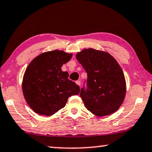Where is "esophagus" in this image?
Returning a JSON list of instances; mask_svg holds the SVG:
<instances>
[{
	"label": "esophagus",
	"instance_id": "obj_1",
	"mask_svg": "<svg viewBox=\"0 0 152 152\" xmlns=\"http://www.w3.org/2000/svg\"><path fill=\"white\" fill-rule=\"evenodd\" d=\"M76 84L77 85H78V86H80L81 85V81H79V80H78V81H76Z\"/></svg>",
	"mask_w": 152,
	"mask_h": 152
}]
</instances>
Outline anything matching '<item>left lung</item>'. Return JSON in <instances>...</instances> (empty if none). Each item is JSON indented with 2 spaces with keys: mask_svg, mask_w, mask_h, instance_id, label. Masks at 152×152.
<instances>
[{
  "mask_svg": "<svg viewBox=\"0 0 152 152\" xmlns=\"http://www.w3.org/2000/svg\"><path fill=\"white\" fill-rule=\"evenodd\" d=\"M76 58L88 74L80 96L88 110L97 116L113 113L124 100L126 87L122 69L109 53L85 49Z\"/></svg>",
  "mask_w": 152,
  "mask_h": 152,
  "instance_id": "left-lung-1",
  "label": "left lung"
}]
</instances>
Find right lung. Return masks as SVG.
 Segmentation results:
<instances>
[{
    "label": "right lung",
    "instance_id": "1",
    "mask_svg": "<svg viewBox=\"0 0 152 152\" xmlns=\"http://www.w3.org/2000/svg\"><path fill=\"white\" fill-rule=\"evenodd\" d=\"M71 53L53 50L34 58L28 66L22 81L24 99L39 115L50 116L64 107L68 98L78 94L79 86L69 79L61 67L69 62Z\"/></svg>",
    "mask_w": 152,
    "mask_h": 152
}]
</instances>
